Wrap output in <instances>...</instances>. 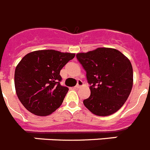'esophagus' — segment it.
Segmentation results:
<instances>
[{
	"label": "esophagus",
	"mask_w": 150,
	"mask_h": 150,
	"mask_svg": "<svg viewBox=\"0 0 150 150\" xmlns=\"http://www.w3.org/2000/svg\"><path fill=\"white\" fill-rule=\"evenodd\" d=\"M83 81H82V80H78V81H77V84H76V86H75V87L76 88H80V87H81L82 86H83Z\"/></svg>",
	"instance_id": "esophagus-1"
}]
</instances>
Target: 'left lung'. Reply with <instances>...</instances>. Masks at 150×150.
Here are the masks:
<instances>
[{
    "instance_id": "1",
    "label": "left lung",
    "mask_w": 150,
    "mask_h": 150,
    "mask_svg": "<svg viewBox=\"0 0 150 150\" xmlns=\"http://www.w3.org/2000/svg\"><path fill=\"white\" fill-rule=\"evenodd\" d=\"M86 71L90 96L86 108L98 116H108L124 105L133 87L134 75L130 60L120 51L97 48L76 54Z\"/></svg>"
}]
</instances>
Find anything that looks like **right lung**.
I'll use <instances>...</instances> for the list:
<instances>
[{
  "mask_svg": "<svg viewBox=\"0 0 150 150\" xmlns=\"http://www.w3.org/2000/svg\"><path fill=\"white\" fill-rule=\"evenodd\" d=\"M74 53L38 50L25 54L16 67L14 84L18 98L31 113L49 115L62 104L68 88L60 84V71Z\"/></svg>",
  "mask_w": 150,
  "mask_h": 150,
  "instance_id": "right-lung-1",
  "label": "right lung"
}]
</instances>
